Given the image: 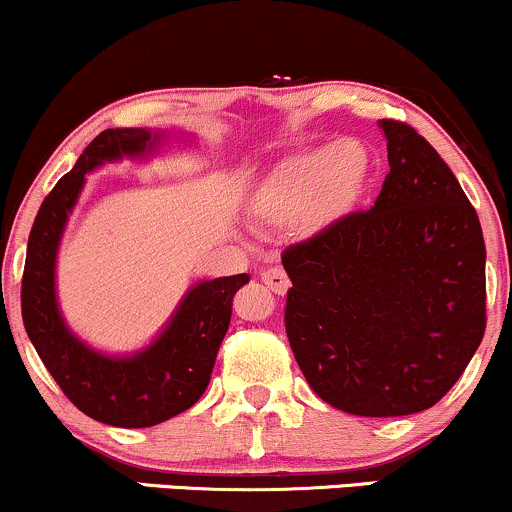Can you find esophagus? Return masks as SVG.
<instances>
[{
    "label": "esophagus",
    "mask_w": 512,
    "mask_h": 512,
    "mask_svg": "<svg viewBox=\"0 0 512 512\" xmlns=\"http://www.w3.org/2000/svg\"><path fill=\"white\" fill-rule=\"evenodd\" d=\"M262 281H264V284H267V289H272L274 293H279V296H284V293L289 291V286H291L289 276H286L284 269H279V267L262 272Z\"/></svg>",
    "instance_id": "obj_1"
}]
</instances>
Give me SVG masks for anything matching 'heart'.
<instances>
[{
	"label": "heart",
	"mask_w": 512,
	"mask_h": 512,
	"mask_svg": "<svg viewBox=\"0 0 512 512\" xmlns=\"http://www.w3.org/2000/svg\"><path fill=\"white\" fill-rule=\"evenodd\" d=\"M373 161L358 142H327L298 151L276 166L252 195V211L264 221L284 223L310 214L332 223L354 211L366 192Z\"/></svg>",
	"instance_id": "heart-1"
}]
</instances>
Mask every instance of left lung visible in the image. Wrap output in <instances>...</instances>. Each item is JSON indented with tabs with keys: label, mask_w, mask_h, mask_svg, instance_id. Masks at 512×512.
I'll return each mask as SVG.
<instances>
[{
	"label": "left lung",
	"mask_w": 512,
	"mask_h": 512,
	"mask_svg": "<svg viewBox=\"0 0 512 512\" xmlns=\"http://www.w3.org/2000/svg\"><path fill=\"white\" fill-rule=\"evenodd\" d=\"M383 190L281 255L286 334L313 392L356 416L424 411L457 383L486 330V245L448 163L380 120Z\"/></svg>",
	"instance_id": "1"
}]
</instances>
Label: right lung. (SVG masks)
I'll use <instances>...</instances> for the list:
<instances>
[{"instance_id": "obj_1", "label": "right lung", "mask_w": 512, "mask_h": 512, "mask_svg": "<svg viewBox=\"0 0 512 512\" xmlns=\"http://www.w3.org/2000/svg\"><path fill=\"white\" fill-rule=\"evenodd\" d=\"M166 134L142 127L105 129L40 204L21 281V315L40 361L76 409L120 428H146L190 409L207 390L216 354L231 325L233 296L248 274L199 281L146 349L108 356L81 342L60 313L55 264L60 240L86 173L122 156H151Z\"/></svg>"}]
</instances>
